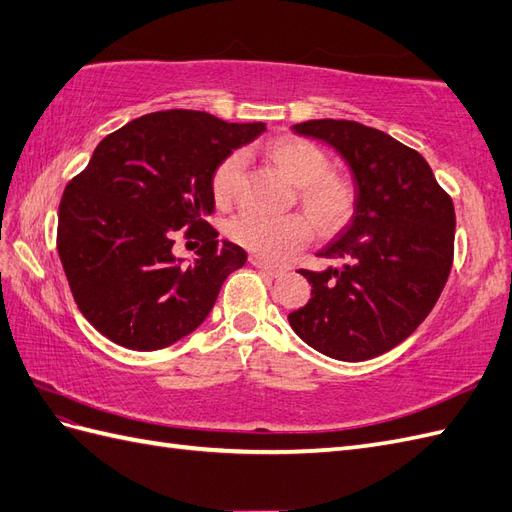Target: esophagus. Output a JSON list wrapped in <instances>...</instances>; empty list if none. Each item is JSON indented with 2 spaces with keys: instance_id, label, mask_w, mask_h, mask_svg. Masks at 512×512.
<instances>
[{
  "instance_id": "1",
  "label": "esophagus",
  "mask_w": 512,
  "mask_h": 512,
  "mask_svg": "<svg viewBox=\"0 0 512 512\" xmlns=\"http://www.w3.org/2000/svg\"><path fill=\"white\" fill-rule=\"evenodd\" d=\"M249 263H252L256 269H260L263 273H267V276H271V278H278V276H282V269H278V267H273V265L265 263V260H263V258H258V256H252V258H249Z\"/></svg>"
}]
</instances>
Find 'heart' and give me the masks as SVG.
Listing matches in <instances>:
<instances>
[{
	"mask_svg": "<svg viewBox=\"0 0 512 512\" xmlns=\"http://www.w3.org/2000/svg\"><path fill=\"white\" fill-rule=\"evenodd\" d=\"M267 158L280 169L286 180L299 186V202L319 232L332 234L352 219L356 206L352 184L328 173L330 158L319 145L293 134H284L267 145ZM241 169L243 154L239 152L219 162L213 182H210L217 204L230 202ZM228 234L234 243L260 258L282 260L308 243L310 223L302 215L267 217L245 210L230 221Z\"/></svg>",
	"mask_w": 512,
	"mask_h": 512,
	"instance_id": "heart-1",
	"label": "heart"
}]
</instances>
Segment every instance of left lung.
<instances>
[{
    "label": "left lung",
    "instance_id": "1",
    "mask_svg": "<svg viewBox=\"0 0 512 512\" xmlns=\"http://www.w3.org/2000/svg\"><path fill=\"white\" fill-rule=\"evenodd\" d=\"M334 147L350 167L356 206L350 223L319 256L341 260L308 278V304L289 315L317 352L358 363L393 350L430 315L454 260L452 197L415 149L345 119L293 126Z\"/></svg>",
    "mask_w": 512,
    "mask_h": 512
}]
</instances>
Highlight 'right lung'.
<instances>
[{
  "label": "right lung",
  "mask_w": 512,
  "mask_h": 512,
  "mask_svg": "<svg viewBox=\"0 0 512 512\" xmlns=\"http://www.w3.org/2000/svg\"><path fill=\"white\" fill-rule=\"evenodd\" d=\"M265 130L199 110H160L99 141L62 193L58 256L73 299L91 326L128 350L154 352L191 334L213 310L223 280L247 260L217 241L219 162ZM203 241L182 266L172 236Z\"/></svg>",
  "instance_id": "right-lung-1"
}]
</instances>
